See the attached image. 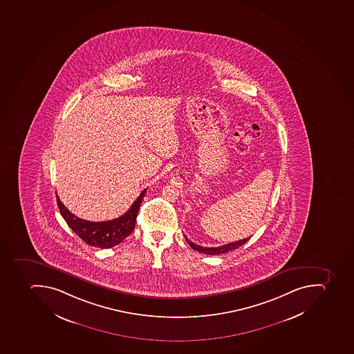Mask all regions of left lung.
Instances as JSON below:
<instances>
[{"instance_id": "left-lung-1", "label": "left lung", "mask_w": 354, "mask_h": 354, "mask_svg": "<svg viewBox=\"0 0 354 354\" xmlns=\"http://www.w3.org/2000/svg\"><path fill=\"white\" fill-rule=\"evenodd\" d=\"M184 238H185L187 243L189 244V246H191L193 250H196V251L200 252V253H203V254L209 255L223 254V253H227V252L238 249V248H240L241 245H243L244 243H246V242L250 240V238H246L243 239V240L235 241V242H232V243L225 244V245L218 246V248H204V246L193 243L185 235H184Z\"/></svg>"}]
</instances>
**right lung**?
<instances>
[{
  "label": "right lung",
  "mask_w": 354,
  "mask_h": 354,
  "mask_svg": "<svg viewBox=\"0 0 354 354\" xmlns=\"http://www.w3.org/2000/svg\"><path fill=\"white\" fill-rule=\"evenodd\" d=\"M145 192L147 189L142 191L139 198H136L132 207L124 214L121 215L120 218L104 222H91L77 218L64 207V204L59 201L57 196V201L59 213L66 220L68 227H71L72 231L80 239H82L88 245L101 249H110L112 246L121 243L122 241L127 239L133 231L136 216Z\"/></svg>",
  "instance_id": "add662e5"
}]
</instances>
